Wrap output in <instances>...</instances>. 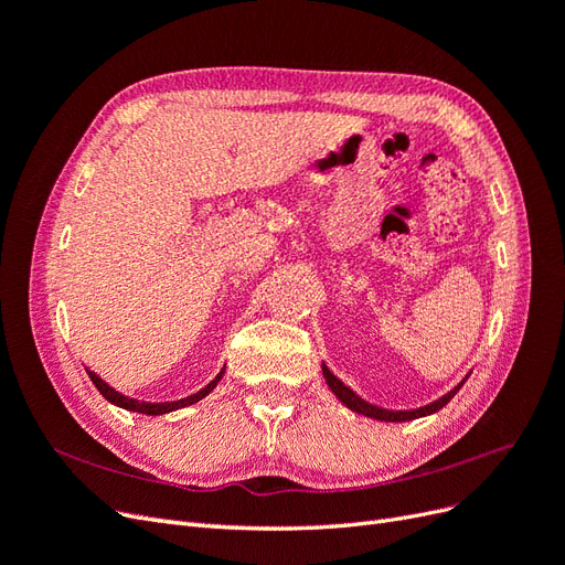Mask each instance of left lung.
Masks as SVG:
<instances>
[{"mask_svg": "<svg viewBox=\"0 0 565 565\" xmlns=\"http://www.w3.org/2000/svg\"><path fill=\"white\" fill-rule=\"evenodd\" d=\"M322 377H324V382H328L330 391L339 398V403L347 405L349 409H353V413L365 415L370 419H380V422H409V419H419V417H426V415H434V413H438L440 407H446L455 398V393L461 388V384L469 380V374L452 391H448L446 396H440L438 401L424 405V407H417V409H384V407L372 405V403H367V401H363L361 396H358V393L353 388H349L344 382L337 380L334 374L330 372V367L324 365V363H322Z\"/></svg>", "mask_w": 565, "mask_h": 565, "instance_id": "8db88e82", "label": "left lung"}]
</instances>
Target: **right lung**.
<instances>
[{
	"label": "right lung",
	"instance_id": "1",
	"mask_svg": "<svg viewBox=\"0 0 565 565\" xmlns=\"http://www.w3.org/2000/svg\"><path fill=\"white\" fill-rule=\"evenodd\" d=\"M224 372H226V367L221 370L207 386L200 388L198 393H193V396H188V398H181V401H174V403H143V401H134V398H129V396H122V393L115 391L113 386H108L104 380H100L96 372L87 370L89 380L94 382V386L100 391V396H104L108 403H113V405H117V407H122V409H129V413L150 415V417H152V415H167V413H174V409H181V407H188V405H195V403L202 401L204 396H210V393L216 388V384L221 382V377H224Z\"/></svg>",
	"mask_w": 565,
	"mask_h": 565
}]
</instances>
